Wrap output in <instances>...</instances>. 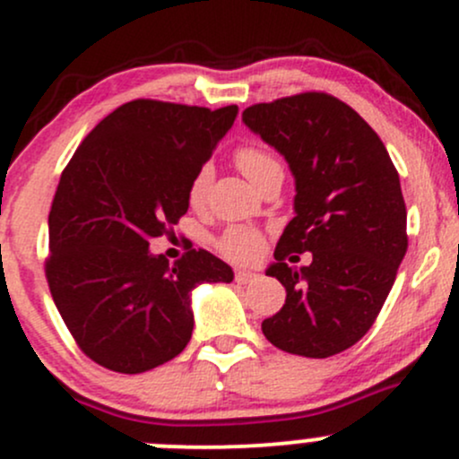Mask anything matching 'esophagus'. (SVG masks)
Instances as JSON below:
<instances>
[{"instance_id": "1", "label": "esophagus", "mask_w": 459, "mask_h": 459, "mask_svg": "<svg viewBox=\"0 0 459 459\" xmlns=\"http://www.w3.org/2000/svg\"><path fill=\"white\" fill-rule=\"evenodd\" d=\"M255 277H257V274L250 273V270H238V273H235V281L238 283H250Z\"/></svg>"}]
</instances>
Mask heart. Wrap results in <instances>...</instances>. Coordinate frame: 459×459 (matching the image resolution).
<instances>
[{
  "mask_svg": "<svg viewBox=\"0 0 459 459\" xmlns=\"http://www.w3.org/2000/svg\"><path fill=\"white\" fill-rule=\"evenodd\" d=\"M233 158L235 165L239 167V171H242L255 186L262 185V182L273 176V173H283L281 162H279L273 153L266 152V149L257 147V144H242V147L235 149ZM211 180H213V169L209 165H202L195 173H193L189 186H186V202H189L191 209H202V206L206 204ZM259 246H262V235H259V230L250 229V226H229L215 242V248L220 250L224 257L235 259V262L253 259L255 255H257Z\"/></svg>",
  "mask_w": 459,
  "mask_h": 459,
  "instance_id": "b5f03b06",
  "label": "heart"
}]
</instances>
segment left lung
I'll list each match as a JSON object with an SVG mask.
<instances>
[{"label": "left lung", "instance_id": "left-lung-1", "mask_svg": "<svg viewBox=\"0 0 459 459\" xmlns=\"http://www.w3.org/2000/svg\"><path fill=\"white\" fill-rule=\"evenodd\" d=\"M242 120L288 160L294 215L266 270L286 303L262 323L274 347L327 359L359 343L378 316L407 253V206L378 134L325 91H303L244 109ZM290 252H312L294 271Z\"/></svg>", "mask_w": 459, "mask_h": 459}]
</instances>
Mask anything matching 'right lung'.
<instances>
[{"mask_svg": "<svg viewBox=\"0 0 459 459\" xmlns=\"http://www.w3.org/2000/svg\"><path fill=\"white\" fill-rule=\"evenodd\" d=\"M235 116L238 105L129 100L91 129L61 173L46 279L72 339L100 368L143 374L176 359L191 341L193 288L233 281L209 250L186 248L169 264L149 242L186 213L193 173Z\"/></svg>", "mask_w": 459, "mask_h": 459, "instance_id": "add662e5", "label": "right lung"}]
</instances>
